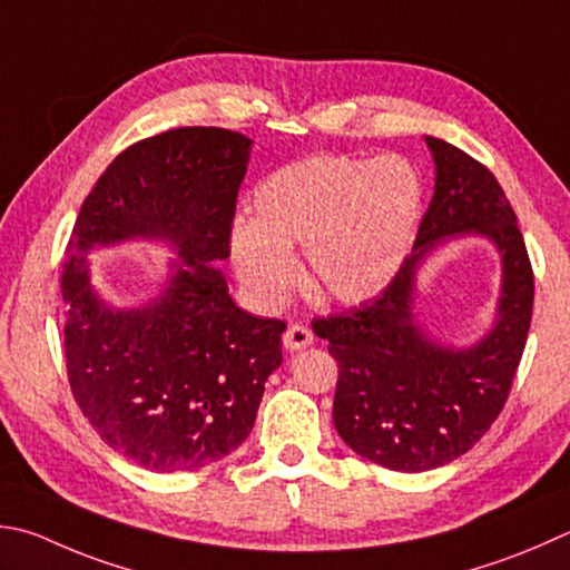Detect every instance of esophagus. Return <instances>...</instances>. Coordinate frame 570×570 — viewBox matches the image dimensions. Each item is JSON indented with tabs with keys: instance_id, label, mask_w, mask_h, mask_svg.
<instances>
[{
	"instance_id": "34e87169",
	"label": "esophagus",
	"mask_w": 570,
	"mask_h": 570,
	"mask_svg": "<svg viewBox=\"0 0 570 570\" xmlns=\"http://www.w3.org/2000/svg\"><path fill=\"white\" fill-rule=\"evenodd\" d=\"M312 341H314L312 331H308V328L302 326V324H294V326L286 328V334H284V348H286V351H302V348H306V346H312Z\"/></svg>"
}]
</instances>
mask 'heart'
<instances>
[{
  "label": "heart",
  "mask_w": 570,
  "mask_h": 570,
  "mask_svg": "<svg viewBox=\"0 0 570 570\" xmlns=\"http://www.w3.org/2000/svg\"><path fill=\"white\" fill-rule=\"evenodd\" d=\"M254 219L232 226L229 256L246 292L276 308L292 292L304 254L308 288L324 302L361 304L384 288L406 256L421 209L409 161H358L316 154L256 186Z\"/></svg>",
  "instance_id": "1"
}]
</instances>
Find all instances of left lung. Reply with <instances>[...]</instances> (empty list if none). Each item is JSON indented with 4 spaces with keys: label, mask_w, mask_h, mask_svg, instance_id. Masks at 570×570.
Here are the masks:
<instances>
[{
    "label": "left lung",
    "mask_w": 570,
    "mask_h": 570,
    "mask_svg": "<svg viewBox=\"0 0 570 570\" xmlns=\"http://www.w3.org/2000/svg\"><path fill=\"white\" fill-rule=\"evenodd\" d=\"M423 139L436 184L413 252L376 298L314 321L338 364V436L366 461L403 473L451 463L491 429L533 314L531 262L501 184L453 144ZM469 235L489 240L502 258L494 321L473 345H443L417 321V274L441 245Z\"/></svg>",
    "instance_id": "1"
}]
</instances>
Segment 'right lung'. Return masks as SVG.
Masks as SVG:
<instances>
[{
    "label": "right lung",
    "instance_id": "add662e5",
    "mask_svg": "<svg viewBox=\"0 0 570 570\" xmlns=\"http://www.w3.org/2000/svg\"><path fill=\"white\" fill-rule=\"evenodd\" d=\"M252 139L181 127L124 149L81 204L67 246L65 351L91 426L141 469L196 471L249 436L282 366L286 324L236 306L214 264L229 256ZM147 240L177 259L149 303L117 307L90 284L88 254Z\"/></svg>",
    "mask_w": 570,
    "mask_h": 570
}]
</instances>
